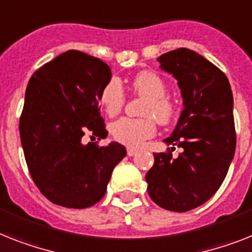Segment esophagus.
<instances>
[{
  "instance_id": "1",
  "label": "esophagus",
  "mask_w": 252,
  "mask_h": 252,
  "mask_svg": "<svg viewBox=\"0 0 252 252\" xmlns=\"http://www.w3.org/2000/svg\"><path fill=\"white\" fill-rule=\"evenodd\" d=\"M138 153V149L135 148H127V156H130V157H132V156H135Z\"/></svg>"
}]
</instances>
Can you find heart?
<instances>
[{
    "label": "heart",
    "instance_id": "heart-1",
    "mask_svg": "<svg viewBox=\"0 0 252 252\" xmlns=\"http://www.w3.org/2000/svg\"><path fill=\"white\" fill-rule=\"evenodd\" d=\"M131 89L136 95L147 97L143 114L147 117H122L111 125L112 136L116 141L131 148H139L157 132L156 118L162 125L175 120L178 107L167 96V84L155 72H141L131 82ZM126 103V94L118 78H111L100 93V104L108 116H116ZM153 117L155 118H153Z\"/></svg>",
    "mask_w": 252,
    "mask_h": 252
}]
</instances>
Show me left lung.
<instances>
[{
	"instance_id": "left-lung-1",
	"label": "left lung",
	"mask_w": 252,
	"mask_h": 252,
	"mask_svg": "<svg viewBox=\"0 0 252 252\" xmlns=\"http://www.w3.org/2000/svg\"><path fill=\"white\" fill-rule=\"evenodd\" d=\"M178 80L184 109L167 144L182 148L155 153L147 172L149 197L162 209L186 213L209 201L226 176L236 151L233 95L224 72L189 49L158 58Z\"/></svg>"
}]
</instances>
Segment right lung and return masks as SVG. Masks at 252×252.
I'll return each mask as SVG.
<instances>
[{
	"instance_id": "obj_1",
	"label": "right lung",
	"mask_w": 252,
	"mask_h": 252,
	"mask_svg": "<svg viewBox=\"0 0 252 252\" xmlns=\"http://www.w3.org/2000/svg\"><path fill=\"white\" fill-rule=\"evenodd\" d=\"M103 60L69 50L34 72L27 86L19 131L29 174L55 205L86 209L99 202L113 168L126 156L107 138L100 93L111 80Z\"/></svg>"
}]
</instances>
